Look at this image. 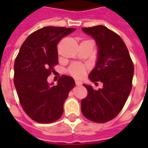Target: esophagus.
<instances>
[{
  "instance_id": "1",
  "label": "esophagus",
  "mask_w": 148,
  "mask_h": 148,
  "mask_svg": "<svg viewBox=\"0 0 148 148\" xmlns=\"http://www.w3.org/2000/svg\"><path fill=\"white\" fill-rule=\"evenodd\" d=\"M75 84H76V85H81V84H82V82L80 81H77V80H76V81H75Z\"/></svg>"
}]
</instances>
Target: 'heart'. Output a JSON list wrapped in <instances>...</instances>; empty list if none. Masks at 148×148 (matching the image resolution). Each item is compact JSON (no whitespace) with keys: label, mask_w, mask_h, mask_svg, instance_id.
<instances>
[{"label":"heart","mask_w":148,"mask_h":148,"mask_svg":"<svg viewBox=\"0 0 148 148\" xmlns=\"http://www.w3.org/2000/svg\"><path fill=\"white\" fill-rule=\"evenodd\" d=\"M88 67L87 66L80 63H74L72 64L67 69L68 74H71L75 78H81L85 74Z\"/></svg>","instance_id":"1"}]
</instances>
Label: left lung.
Instances as JSON below:
<instances>
[{
	"mask_svg": "<svg viewBox=\"0 0 148 148\" xmlns=\"http://www.w3.org/2000/svg\"><path fill=\"white\" fill-rule=\"evenodd\" d=\"M95 38L98 51L96 66L89 74L91 81L103 83L97 90L84 86L88 95L81 101V112L91 121L105 123L114 119L126 103L132 88L134 64L126 45L118 34L105 26L83 27Z\"/></svg>",
	"mask_w": 148,
	"mask_h": 148,
	"instance_id": "left-lung-1",
	"label": "left lung"
}]
</instances>
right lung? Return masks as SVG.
<instances>
[{
    "mask_svg": "<svg viewBox=\"0 0 148 148\" xmlns=\"http://www.w3.org/2000/svg\"><path fill=\"white\" fill-rule=\"evenodd\" d=\"M75 30L62 27L39 29L24 40L15 59V88L23 110L34 121L49 124L62 116L74 80L62 75L53 86L47 79L58 64V42Z\"/></svg>",
    "mask_w": 148,
    "mask_h": 148,
    "instance_id": "obj_1",
    "label": "right lung"
}]
</instances>
